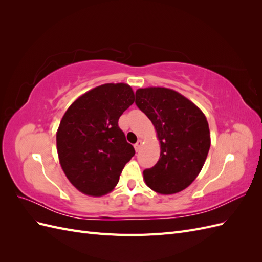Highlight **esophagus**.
Here are the masks:
<instances>
[{
    "mask_svg": "<svg viewBox=\"0 0 262 262\" xmlns=\"http://www.w3.org/2000/svg\"><path fill=\"white\" fill-rule=\"evenodd\" d=\"M142 144H143V142H142L141 140H139L136 144H134V148H136V150L137 152H139L140 150V148L142 147Z\"/></svg>",
    "mask_w": 262,
    "mask_h": 262,
    "instance_id": "obj_1",
    "label": "esophagus"
}]
</instances>
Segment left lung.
<instances>
[{"label":"left lung","mask_w":262,"mask_h":262,"mask_svg":"<svg viewBox=\"0 0 262 262\" xmlns=\"http://www.w3.org/2000/svg\"><path fill=\"white\" fill-rule=\"evenodd\" d=\"M136 104L155 126L161 156L145 169V184L161 194L177 193L199 175L211 145L204 114L181 94L165 87L136 92Z\"/></svg>","instance_id":"obj_1"}]
</instances>
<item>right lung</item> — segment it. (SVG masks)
Returning a JSON list of instances; mask_svg holds the SVG:
<instances>
[{
    "label": "right lung",
    "instance_id": "add662e5",
    "mask_svg": "<svg viewBox=\"0 0 262 262\" xmlns=\"http://www.w3.org/2000/svg\"><path fill=\"white\" fill-rule=\"evenodd\" d=\"M133 102L128 84H104L78 97L63 116L57 132L59 161L81 192L100 196L112 191L136 154L118 125Z\"/></svg>",
    "mask_w": 262,
    "mask_h": 262
}]
</instances>
